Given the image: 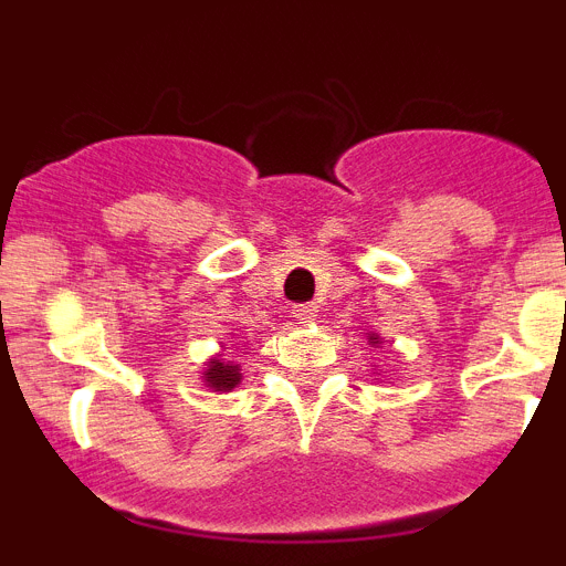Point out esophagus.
<instances>
[{
	"label": "esophagus",
	"instance_id": "esophagus-1",
	"mask_svg": "<svg viewBox=\"0 0 566 566\" xmlns=\"http://www.w3.org/2000/svg\"><path fill=\"white\" fill-rule=\"evenodd\" d=\"M292 317L300 319V323H312L317 317V306L314 303H300V306H292Z\"/></svg>",
	"mask_w": 566,
	"mask_h": 566
}]
</instances>
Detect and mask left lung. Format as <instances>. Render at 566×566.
<instances>
[{"mask_svg": "<svg viewBox=\"0 0 566 566\" xmlns=\"http://www.w3.org/2000/svg\"><path fill=\"white\" fill-rule=\"evenodd\" d=\"M368 343H379V337H377V334H371V337H368Z\"/></svg>", "mask_w": 566, "mask_h": 566, "instance_id": "8db88e82", "label": "left lung"}]
</instances>
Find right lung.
I'll list each match as a JSON object with an SVG mask.
<instances>
[{"mask_svg": "<svg viewBox=\"0 0 566 566\" xmlns=\"http://www.w3.org/2000/svg\"><path fill=\"white\" fill-rule=\"evenodd\" d=\"M203 382L214 391H232L234 385L240 382V368L232 363H223V359H212L203 371Z\"/></svg>", "mask_w": 566, "mask_h": 566, "instance_id": "1", "label": "right lung"}]
</instances>
